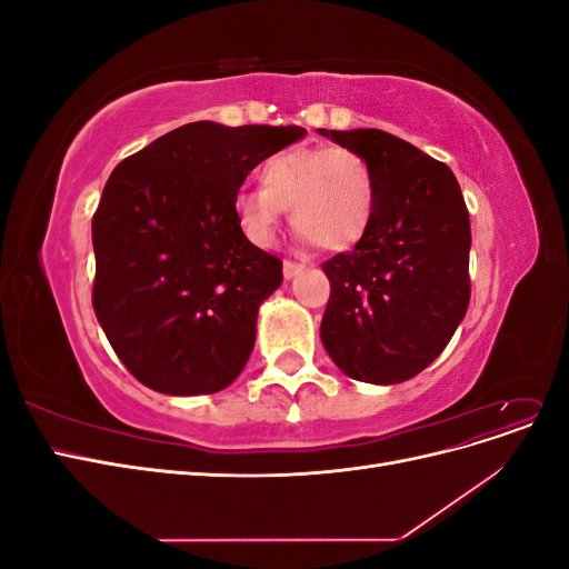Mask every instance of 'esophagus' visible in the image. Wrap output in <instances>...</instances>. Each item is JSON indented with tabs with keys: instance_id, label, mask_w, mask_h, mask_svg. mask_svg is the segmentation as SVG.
I'll list each match as a JSON object with an SVG mask.
<instances>
[{
	"instance_id": "esophagus-1",
	"label": "esophagus",
	"mask_w": 569,
	"mask_h": 569,
	"mask_svg": "<svg viewBox=\"0 0 569 569\" xmlns=\"http://www.w3.org/2000/svg\"><path fill=\"white\" fill-rule=\"evenodd\" d=\"M303 270H306V266H303V263H297V261H284V263H282V272H284L287 280L297 278V274H301Z\"/></svg>"
}]
</instances>
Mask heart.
<instances>
[{"label": "heart", "mask_w": 569, "mask_h": 569, "mask_svg": "<svg viewBox=\"0 0 569 569\" xmlns=\"http://www.w3.org/2000/svg\"><path fill=\"white\" fill-rule=\"evenodd\" d=\"M258 178L261 187L234 197L239 228L256 244H272L284 209L291 228L325 251H347L370 230L375 178L358 151L291 147L268 157Z\"/></svg>", "instance_id": "b5f03b06"}]
</instances>
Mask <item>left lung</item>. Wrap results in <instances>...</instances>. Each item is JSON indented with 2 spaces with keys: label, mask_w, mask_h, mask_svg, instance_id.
Wrapping results in <instances>:
<instances>
[{
  "label": "left lung",
  "mask_w": 569,
  "mask_h": 569,
  "mask_svg": "<svg viewBox=\"0 0 569 569\" xmlns=\"http://www.w3.org/2000/svg\"><path fill=\"white\" fill-rule=\"evenodd\" d=\"M375 178V216L330 280L320 339L351 380L399 385L451 341L470 303V213L451 168L385 130H330Z\"/></svg>",
  "instance_id": "1"
}]
</instances>
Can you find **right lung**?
Returning a JSON list of instances; mask_svg holds the SVG:
<instances>
[{"label": "right lung", "mask_w": 569, "mask_h": 569, "mask_svg": "<svg viewBox=\"0 0 569 569\" xmlns=\"http://www.w3.org/2000/svg\"><path fill=\"white\" fill-rule=\"evenodd\" d=\"M303 134L197 120L113 168L92 218V306L137 382L197 396L244 370L282 261L244 237L234 197L258 163Z\"/></svg>", "instance_id": "right-lung-1"}]
</instances>
